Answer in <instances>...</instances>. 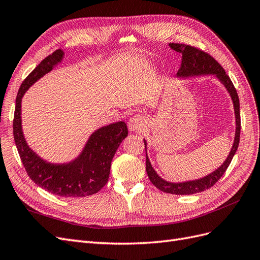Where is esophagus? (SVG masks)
<instances>
[{
    "mask_svg": "<svg viewBox=\"0 0 260 260\" xmlns=\"http://www.w3.org/2000/svg\"><path fill=\"white\" fill-rule=\"evenodd\" d=\"M128 128H129V131L131 132L143 130L145 128V119L142 116H139V115L132 117L128 122Z\"/></svg>",
    "mask_w": 260,
    "mask_h": 260,
    "instance_id": "34e87169",
    "label": "esophagus"
}]
</instances>
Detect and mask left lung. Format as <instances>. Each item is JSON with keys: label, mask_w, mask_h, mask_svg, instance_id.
I'll return each instance as SVG.
<instances>
[{"label": "left lung", "mask_w": 260, "mask_h": 260, "mask_svg": "<svg viewBox=\"0 0 260 260\" xmlns=\"http://www.w3.org/2000/svg\"><path fill=\"white\" fill-rule=\"evenodd\" d=\"M170 48L179 53L182 54V61H181V67L177 73L178 79H186V78L192 77H200V76H207L212 75L215 76L217 79L222 83V85L230 94L233 107H234V116H235V135L234 141L231 147V151L228 155L225 160L222 162L220 167L214 170L211 174L195 180L185 181V182H169L157 175V172L153 168L151 161L148 159L147 156V142L144 139L145 144V154H146V172L147 176L151 180V182L158 188V190L176 194V195H190L195 194L199 192H203L211 187L217 181L222 177L225 172L226 168L233 158V156L237 152L240 143V132H241V117H240V101L237 90H235L234 85L224 72V69L221 67L219 62L212 58L209 54L203 52L199 49L194 48L191 45L186 44H179V43H170Z\"/></svg>", "instance_id": "1"}]
</instances>
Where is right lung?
Segmentation results:
<instances>
[{"label": "right lung", "mask_w": 260, "mask_h": 260, "mask_svg": "<svg viewBox=\"0 0 260 260\" xmlns=\"http://www.w3.org/2000/svg\"><path fill=\"white\" fill-rule=\"evenodd\" d=\"M64 56L62 50L55 51L21 83L14 114V140L23 167L36 184L61 198H84L98 193L107 183L113 157L122 140L127 138L128 128L124 121H117L96 129L89 137L81 153L64 164L43 159L28 145L22 131V98L30 86L60 64Z\"/></svg>", "instance_id": "obj_1"}]
</instances>
